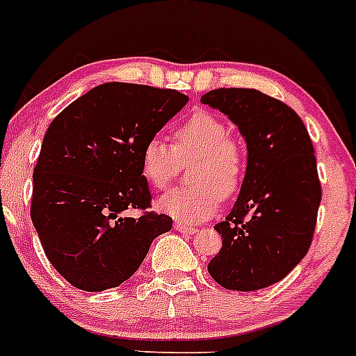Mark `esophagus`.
<instances>
[{"label": "esophagus", "instance_id": "obj_1", "mask_svg": "<svg viewBox=\"0 0 356 356\" xmlns=\"http://www.w3.org/2000/svg\"><path fill=\"white\" fill-rule=\"evenodd\" d=\"M175 229L178 232H181V234H197L198 229H195V227H188V225H183V223L177 222L175 223Z\"/></svg>", "mask_w": 356, "mask_h": 356}]
</instances>
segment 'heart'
Segmentation results:
<instances>
[{"label":"heart","mask_w":356,"mask_h":356,"mask_svg":"<svg viewBox=\"0 0 356 356\" xmlns=\"http://www.w3.org/2000/svg\"><path fill=\"white\" fill-rule=\"evenodd\" d=\"M229 124L207 109L193 111L175 127L173 146L147 139L141 151V173L156 190H165L183 165L191 166V186L175 188L158 200V209L179 223H202L241 188L247 171V149L230 136Z\"/></svg>","instance_id":"1"}]
</instances>
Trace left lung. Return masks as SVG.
<instances>
[{"instance_id": "8db88e82", "label": "left lung", "mask_w": 356, "mask_h": 356, "mask_svg": "<svg viewBox=\"0 0 356 356\" xmlns=\"http://www.w3.org/2000/svg\"><path fill=\"white\" fill-rule=\"evenodd\" d=\"M202 102L229 115L249 151L241 195L215 225L223 247L209 273L225 289H262L284 279L313 242L321 203L313 143L289 106L255 89H215Z\"/></svg>"}]
</instances>
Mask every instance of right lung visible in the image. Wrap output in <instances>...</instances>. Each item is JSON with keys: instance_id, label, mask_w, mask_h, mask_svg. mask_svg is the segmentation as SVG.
Masks as SVG:
<instances>
[{"instance_id": "add662e5", "label": "right lung", "mask_w": 356, "mask_h": 356, "mask_svg": "<svg viewBox=\"0 0 356 356\" xmlns=\"http://www.w3.org/2000/svg\"><path fill=\"white\" fill-rule=\"evenodd\" d=\"M186 102L175 89L107 82L51 121L33 170L30 215L51 266L74 287L95 293L122 284L151 242L171 230L173 218L147 210L141 151Z\"/></svg>"}]
</instances>
